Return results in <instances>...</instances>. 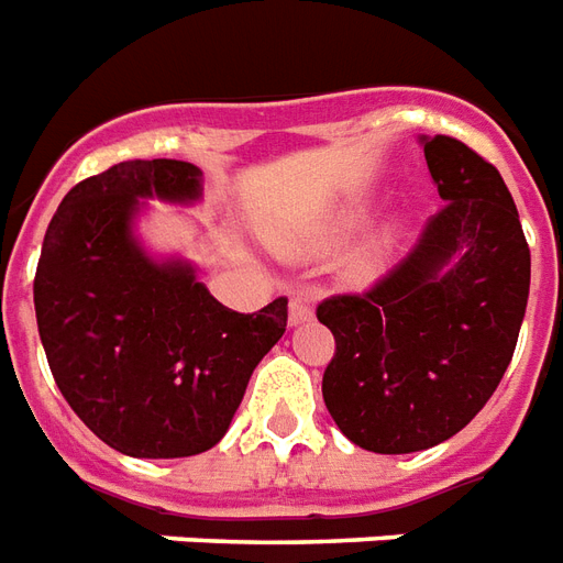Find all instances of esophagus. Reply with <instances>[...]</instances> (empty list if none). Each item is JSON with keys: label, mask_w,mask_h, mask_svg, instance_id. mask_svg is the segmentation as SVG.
<instances>
[{"label": "esophagus", "mask_w": 563, "mask_h": 563, "mask_svg": "<svg viewBox=\"0 0 563 563\" xmlns=\"http://www.w3.org/2000/svg\"><path fill=\"white\" fill-rule=\"evenodd\" d=\"M313 319V303L310 298H303V295H295L292 301H289V322L292 324H303Z\"/></svg>", "instance_id": "1"}]
</instances>
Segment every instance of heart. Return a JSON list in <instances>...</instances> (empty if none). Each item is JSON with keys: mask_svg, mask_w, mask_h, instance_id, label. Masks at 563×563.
Instances as JSON below:
<instances>
[{"mask_svg": "<svg viewBox=\"0 0 563 563\" xmlns=\"http://www.w3.org/2000/svg\"><path fill=\"white\" fill-rule=\"evenodd\" d=\"M364 227V218L361 214H340V218L328 220L319 229H313L310 235H301L295 241H280L283 253H292V256H313V253H328V250L340 247L345 241L355 235L357 229ZM390 247H394V235H382L369 247H364L352 262V277L355 280H369L376 277L382 265L390 256Z\"/></svg>", "mask_w": 563, "mask_h": 563, "instance_id": "1", "label": "heart"}]
</instances>
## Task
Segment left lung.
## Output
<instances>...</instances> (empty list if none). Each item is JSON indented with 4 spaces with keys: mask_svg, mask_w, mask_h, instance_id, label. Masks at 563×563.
Listing matches in <instances>:
<instances>
[{
    "mask_svg": "<svg viewBox=\"0 0 563 563\" xmlns=\"http://www.w3.org/2000/svg\"><path fill=\"white\" fill-rule=\"evenodd\" d=\"M420 143L441 211L366 292L316 307L336 343L324 406L345 439L373 453L435 448L486 406L531 286V250L501 173L444 133Z\"/></svg>",
    "mask_w": 563,
    "mask_h": 563,
    "instance_id": "obj_1",
    "label": "left lung"
}]
</instances>
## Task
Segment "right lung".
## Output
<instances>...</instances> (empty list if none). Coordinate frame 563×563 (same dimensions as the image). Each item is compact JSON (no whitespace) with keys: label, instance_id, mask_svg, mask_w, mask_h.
<instances>
[{"label":"right lung","instance_id":"add662e5","mask_svg":"<svg viewBox=\"0 0 563 563\" xmlns=\"http://www.w3.org/2000/svg\"><path fill=\"white\" fill-rule=\"evenodd\" d=\"M199 194L202 173L187 161L110 166L65 194L37 260V334L62 397L98 439L140 460L214 448L289 319L286 298L235 313L187 262H154L133 241L140 199Z\"/></svg>","mask_w":563,"mask_h":563}]
</instances>
